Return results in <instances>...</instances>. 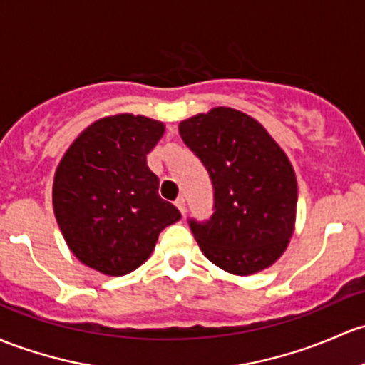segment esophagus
<instances>
[{"mask_svg": "<svg viewBox=\"0 0 365 365\" xmlns=\"http://www.w3.org/2000/svg\"><path fill=\"white\" fill-rule=\"evenodd\" d=\"M175 205H176V208H178L180 212H182V215L185 213V197H183V195H178V197H176Z\"/></svg>", "mask_w": 365, "mask_h": 365, "instance_id": "obj_1", "label": "esophagus"}]
</instances>
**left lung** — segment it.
<instances>
[{"instance_id": "1", "label": "left lung", "mask_w": 365, "mask_h": 365, "mask_svg": "<svg viewBox=\"0 0 365 365\" xmlns=\"http://www.w3.org/2000/svg\"><path fill=\"white\" fill-rule=\"evenodd\" d=\"M178 131L213 183L210 220H189L206 259L237 276L273 266L292 237L297 208L287 153L255 118L225 106L182 120Z\"/></svg>"}]
</instances>
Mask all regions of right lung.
Wrapping results in <instances>:
<instances>
[{
  "mask_svg": "<svg viewBox=\"0 0 365 365\" xmlns=\"http://www.w3.org/2000/svg\"><path fill=\"white\" fill-rule=\"evenodd\" d=\"M164 124L143 115L105 117L80 133L53 176L56 220L76 259L108 276H122L150 257L160 231L180 220L160 199L147 153Z\"/></svg>",
  "mask_w": 365,
  "mask_h": 365,
  "instance_id": "add662e5",
  "label": "right lung"
}]
</instances>
